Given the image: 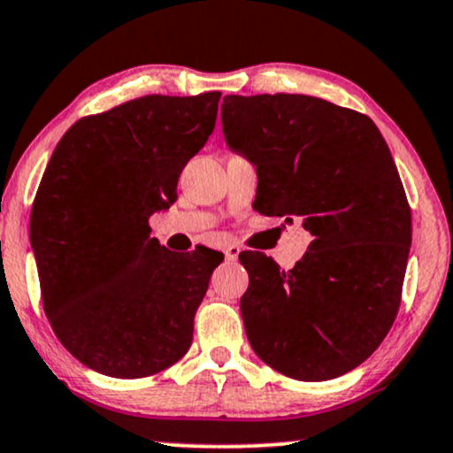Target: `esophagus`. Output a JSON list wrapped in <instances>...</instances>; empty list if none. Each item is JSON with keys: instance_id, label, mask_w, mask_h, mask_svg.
Returning a JSON list of instances; mask_svg holds the SVG:
<instances>
[{"instance_id": "34e87169", "label": "esophagus", "mask_w": 453, "mask_h": 453, "mask_svg": "<svg viewBox=\"0 0 453 453\" xmlns=\"http://www.w3.org/2000/svg\"><path fill=\"white\" fill-rule=\"evenodd\" d=\"M238 255H240V246L238 244H230L226 249V259L227 261H238Z\"/></svg>"}]
</instances>
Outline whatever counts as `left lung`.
Returning <instances> with one entry per match:
<instances>
[{"instance_id":"1","label":"left lung","mask_w":453,"mask_h":453,"mask_svg":"<svg viewBox=\"0 0 453 453\" xmlns=\"http://www.w3.org/2000/svg\"><path fill=\"white\" fill-rule=\"evenodd\" d=\"M221 125L230 150L257 167L261 213L303 217L313 238L288 272L263 253L240 255L250 347L296 380L347 374L391 330L411 244L385 137L365 114L301 94L226 96Z\"/></svg>"}]
</instances>
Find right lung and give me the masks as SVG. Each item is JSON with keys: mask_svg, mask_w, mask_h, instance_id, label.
Segmentation results:
<instances>
[{"mask_svg": "<svg viewBox=\"0 0 453 453\" xmlns=\"http://www.w3.org/2000/svg\"><path fill=\"white\" fill-rule=\"evenodd\" d=\"M219 98H135L77 121L51 154L31 211L43 309L62 345L100 374L152 376L190 349L223 255L171 253L148 219L175 203Z\"/></svg>", "mask_w": 453, "mask_h": 453, "instance_id": "obj_1", "label": "right lung"}]
</instances>
